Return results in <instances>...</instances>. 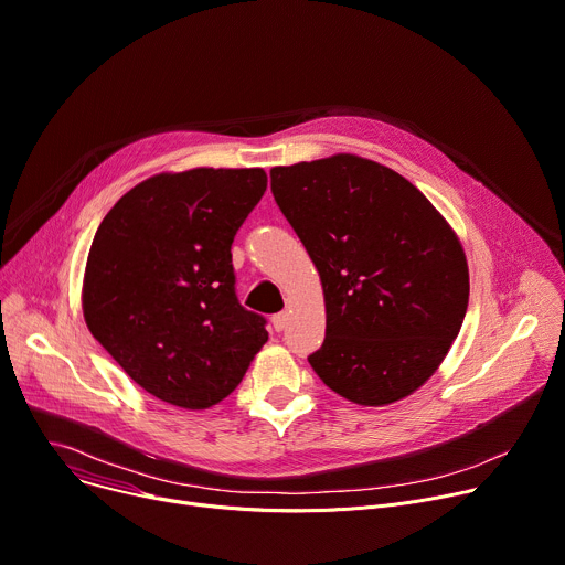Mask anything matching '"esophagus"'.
Returning <instances> with one entry per match:
<instances>
[{"label":"esophagus","mask_w":565,"mask_h":565,"mask_svg":"<svg viewBox=\"0 0 565 565\" xmlns=\"http://www.w3.org/2000/svg\"><path fill=\"white\" fill-rule=\"evenodd\" d=\"M271 323H274V330L276 332H282L285 326H287V312H278L271 317Z\"/></svg>","instance_id":"34e87169"}]
</instances>
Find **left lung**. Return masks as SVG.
I'll return each instance as SVG.
<instances>
[{"mask_svg": "<svg viewBox=\"0 0 565 565\" xmlns=\"http://www.w3.org/2000/svg\"><path fill=\"white\" fill-rule=\"evenodd\" d=\"M271 192L323 285L326 339L308 358L317 375L364 407L416 392L468 308L448 222L401 173L351 153L274 167Z\"/></svg>", "mask_w": 565, "mask_h": 565, "instance_id": "obj_1", "label": "left lung"}]
</instances>
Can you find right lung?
I'll return each instance as SVG.
<instances>
[{
	"label": "right lung",
	"mask_w": 565,
	"mask_h": 565,
	"mask_svg": "<svg viewBox=\"0 0 565 565\" xmlns=\"http://www.w3.org/2000/svg\"><path fill=\"white\" fill-rule=\"evenodd\" d=\"M267 190L265 169L158 173L104 216L83 278V317L151 396L207 409L269 339L239 306L233 239Z\"/></svg>",
	"instance_id": "1"
}]
</instances>
